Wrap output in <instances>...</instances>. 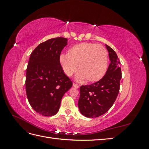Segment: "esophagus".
<instances>
[{"mask_svg": "<svg viewBox=\"0 0 149 149\" xmlns=\"http://www.w3.org/2000/svg\"><path fill=\"white\" fill-rule=\"evenodd\" d=\"M73 86L74 87V88H79V86L77 84H76V83H73Z\"/></svg>", "mask_w": 149, "mask_h": 149, "instance_id": "esophagus-1", "label": "esophagus"}]
</instances>
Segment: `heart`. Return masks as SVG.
Returning a JSON list of instances; mask_svg holds the SVG:
<instances>
[{"instance_id":"b5f03b06","label":"heart","mask_w":149,"mask_h":149,"mask_svg":"<svg viewBox=\"0 0 149 149\" xmlns=\"http://www.w3.org/2000/svg\"><path fill=\"white\" fill-rule=\"evenodd\" d=\"M60 63L67 76H71L77 69L80 73L77 79L81 81L96 82L104 76L107 66V53L106 48L95 43H81L75 45L68 54H61Z\"/></svg>"}]
</instances>
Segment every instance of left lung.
Returning <instances> with one entry per match:
<instances>
[{"mask_svg":"<svg viewBox=\"0 0 149 149\" xmlns=\"http://www.w3.org/2000/svg\"><path fill=\"white\" fill-rule=\"evenodd\" d=\"M111 63L106 74L98 81L80 87L78 107L87 118H97L113 105L119 92L122 78L120 61L113 49L106 45Z\"/></svg>","mask_w":149,"mask_h":149,"instance_id":"8db88e82","label":"left lung"}]
</instances>
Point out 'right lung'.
Masks as SVG:
<instances>
[{
  "label": "right lung",
  "instance_id": "1",
  "mask_svg": "<svg viewBox=\"0 0 149 149\" xmlns=\"http://www.w3.org/2000/svg\"><path fill=\"white\" fill-rule=\"evenodd\" d=\"M67 38L49 39L31 53L26 72L25 89L30 106L44 116L55 115L61 99L73 83L65 74L60 63Z\"/></svg>",
  "mask_w": 149,
  "mask_h": 149
}]
</instances>
